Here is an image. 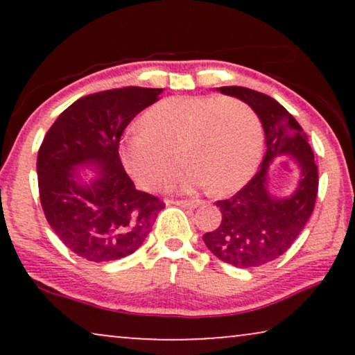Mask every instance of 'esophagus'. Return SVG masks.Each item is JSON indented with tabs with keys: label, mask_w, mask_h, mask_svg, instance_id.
<instances>
[{
	"label": "esophagus",
	"mask_w": 355,
	"mask_h": 355,
	"mask_svg": "<svg viewBox=\"0 0 355 355\" xmlns=\"http://www.w3.org/2000/svg\"><path fill=\"white\" fill-rule=\"evenodd\" d=\"M200 203H202L200 200H176L174 202V205L181 208H191V210H193V208H197Z\"/></svg>",
	"instance_id": "34e87169"
}]
</instances>
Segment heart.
I'll list each match as a JSON object with an SVG mask.
<instances>
[{
  "instance_id": "heart-1",
  "label": "heart",
  "mask_w": 355,
  "mask_h": 355,
  "mask_svg": "<svg viewBox=\"0 0 355 355\" xmlns=\"http://www.w3.org/2000/svg\"><path fill=\"white\" fill-rule=\"evenodd\" d=\"M179 153L191 164L182 191L205 186L220 196L239 191L260 163V121L236 98L173 96L155 105L121 147L125 169L147 189L171 181Z\"/></svg>"
}]
</instances>
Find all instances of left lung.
<instances>
[{
  "label": "left lung",
  "instance_id": "left-lung-1",
  "mask_svg": "<svg viewBox=\"0 0 355 355\" xmlns=\"http://www.w3.org/2000/svg\"><path fill=\"white\" fill-rule=\"evenodd\" d=\"M223 95L236 96L259 116L265 132L266 153L259 173L236 196L218 200L221 225L203 234L213 255L237 268H255L278 259L302 232L315 207L318 169L313 152L294 116L271 96L245 87H220ZM298 164L295 191L278 196L269 189V164L278 157Z\"/></svg>",
  "mask_w": 355,
  "mask_h": 355
}]
</instances>
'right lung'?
<instances>
[{
    "mask_svg": "<svg viewBox=\"0 0 355 355\" xmlns=\"http://www.w3.org/2000/svg\"><path fill=\"white\" fill-rule=\"evenodd\" d=\"M162 92L124 87L87 95L62 111L43 139L37 157L43 211L82 259L100 263L134 254L162 211L157 197L135 189L119 158L124 129Z\"/></svg>",
    "mask_w": 355,
    "mask_h": 355,
    "instance_id": "1",
    "label": "right lung"
}]
</instances>
